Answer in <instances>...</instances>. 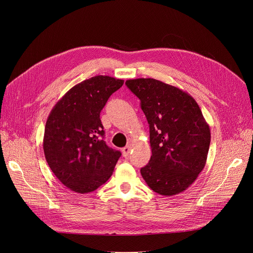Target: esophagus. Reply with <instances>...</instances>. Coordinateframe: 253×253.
Segmentation results:
<instances>
[{
	"mask_svg": "<svg viewBox=\"0 0 253 253\" xmlns=\"http://www.w3.org/2000/svg\"><path fill=\"white\" fill-rule=\"evenodd\" d=\"M130 150H131V145L130 144H127L125 148L122 149V154L125 158H127L129 156V153H130Z\"/></svg>",
	"mask_w": 253,
	"mask_h": 253,
	"instance_id": "34e87169",
	"label": "esophagus"
}]
</instances>
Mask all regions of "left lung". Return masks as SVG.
Wrapping results in <instances>:
<instances>
[{"instance_id":"8db88e82","label":"left lung","mask_w":253,"mask_h":253,"mask_svg":"<svg viewBox=\"0 0 253 253\" xmlns=\"http://www.w3.org/2000/svg\"><path fill=\"white\" fill-rule=\"evenodd\" d=\"M136 95L150 127L152 156L140 169L156 193L172 196L187 190L203 170L210 130L195 99L155 79L126 81Z\"/></svg>"}]
</instances>
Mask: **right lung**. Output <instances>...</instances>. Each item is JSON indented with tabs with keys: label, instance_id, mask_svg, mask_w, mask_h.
<instances>
[{
	"label": "right lung",
	"instance_id": "obj_1",
	"mask_svg": "<svg viewBox=\"0 0 253 253\" xmlns=\"http://www.w3.org/2000/svg\"><path fill=\"white\" fill-rule=\"evenodd\" d=\"M124 84L108 76L92 77L74 86L51 111L43 149L53 173L76 193H90L108 180L121 152L104 141L100 112Z\"/></svg>",
	"mask_w": 253,
	"mask_h": 253
}]
</instances>
